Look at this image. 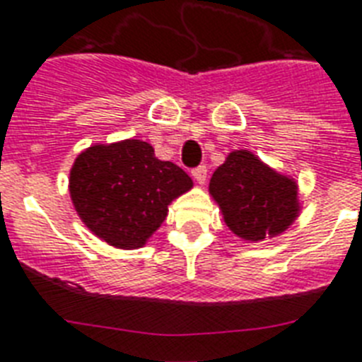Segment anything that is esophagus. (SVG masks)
I'll use <instances>...</instances> for the list:
<instances>
[{"mask_svg":"<svg viewBox=\"0 0 362 362\" xmlns=\"http://www.w3.org/2000/svg\"><path fill=\"white\" fill-rule=\"evenodd\" d=\"M192 175H194V179L198 181L199 185H204L205 177H207V166H204V164H202V166L194 168V170H192Z\"/></svg>","mask_w":362,"mask_h":362,"instance_id":"obj_1","label":"esophagus"}]
</instances>
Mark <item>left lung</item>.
<instances>
[{"instance_id":"left-lung-1","label":"left lung","mask_w":362,"mask_h":362,"mask_svg":"<svg viewBox=\"0 0 362 362\" xmlns=\"http://www.w3.org/2000/svg\"><path fill=\"white\" fill-rule=\"evenodd\" d=\"M224 222L245 241H263L288 230L299 215L297 183L247 149L228 155L209 183Z\"/></svg>"}]
</instances>
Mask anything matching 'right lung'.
I'll use <instances>...</instances> for the list:
<instances>
[{
  "label": "right lung",
  "mask_w": 362,
  "mask_h": 362,
  "mask_svg": "<svg viewBox=\"0 0 362 362\" xmlns=\"http://www.w3.org/2000/svg\"><path fill=\"white\" fill-rule=\"evenodd\" d=\"M192 179L170 160H158L147 141L91 146L76 157L69 190L78 216L112 247L140 248L160 228L172 199Z\"/></svg>",
  "instance_id": "add662e5"
}]
</instances>
